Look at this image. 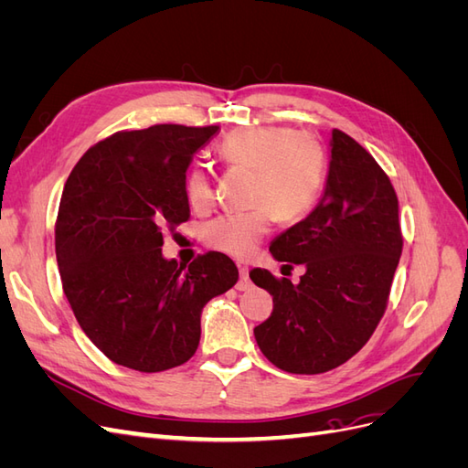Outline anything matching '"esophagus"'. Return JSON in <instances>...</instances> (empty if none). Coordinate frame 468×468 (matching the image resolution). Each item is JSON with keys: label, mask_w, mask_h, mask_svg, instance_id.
I'll use <instances>...</instances> for the list:
<instances>
[{"label": "esophagus", "mask_w": 468, "mask_h": 468, "mask_svg": "<svg viewBox=\"0 0 468 468\" xmlns=\"http://www.w3.org/2000/svg\"><path fill=\"white\" fill-rule=\"evenodd\" d=\"M251 287V281H250V269L246 265H239V281L236 289L238 291H248Z\"/></svg>", "instance_id": "34e87169"}]
</instances>
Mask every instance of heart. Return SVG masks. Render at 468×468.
Masks as SVG:
<instances>
[{
  "mask_svg": "<svg viewBox=\"0 0 468 468\" xmlns=\"http://www.w3.org/2000/svg\"><path fill=\"white\" fill-rule=\"evenodd\" d=\"M218 158L251 169L250 210L226 212L207 226V244L232 258L253 256L275 218L299 222L320 201L325 181V150L320 140L291 126H239L222 138ZM183 189L189 205L205 212L215 205V186L207 167H191Z\"/></svg>",
  "mask_w": 468,
  "mask_h": 468,
  "instance_id": "obj_1",
  "label": "heart"
}]
</instances>
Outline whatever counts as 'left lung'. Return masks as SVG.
Segmentation results:
<instances>
[{"label": "left lung", "instance_id": "left-lung-1", "mask_svg": "<svg viewBox=\"0 0 468 468\" xmlns=\"http://www.w3.org/2000/svg\"><path fill=\"white\" fill-rule=\"evenodd\" d=\"M402 242L399 197L385 169L334 129L324 197L269 248L306 273L296 285L267 269L250 273L273 296L271 316L253 328L263 356L294 375L332 371L356 356L385 314Z\"/></svg>", "mask_w": 468, "mask_h": 468}]
</instances>
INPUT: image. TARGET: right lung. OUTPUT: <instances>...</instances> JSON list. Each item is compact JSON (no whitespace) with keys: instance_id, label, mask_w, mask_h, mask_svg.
<instances>
[{"instance_id":"obj_1","label":"right lung","mask_w":468,"mask_h":468,"mask_svg":"<svg viewBox=\"0 0 468 468\" xmlns=\"http://www.w3.org/2000/svg\"><path fill=\"white\" fill-rule=\"evenodd\" d=\"M217 133V124L119 131L66 181L54 229L62 289L112 363L160 373L189 361L203 306L236 285V263L220 251L187 267L162 256L164 232L191 217L183 181L193 154Z\"/></svg>"}]
</instances>
